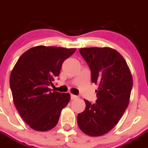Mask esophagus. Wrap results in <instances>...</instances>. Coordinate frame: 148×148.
Segmentation results:
<instances>
[{"label":"esophagus","mask_w":148,"mask_h":148,"mask_svg":"<svg viewBox=\"0 0 148 148\" xmlns=\"http://www.w3.org/2000/svg\"><path fill=\"white\" fill-rule=\"evenodd\" d=\"M77 98V96L74 95H71V100H75V99Z\"/></svg>","instance_id":"34e87169"}]
</instances>
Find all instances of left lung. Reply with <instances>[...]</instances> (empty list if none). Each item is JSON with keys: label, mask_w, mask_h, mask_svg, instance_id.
Returning <instances> with one entry per match:
<instances>
[{"label": "left lung", "mask_w": 148, "mask_h": 148, "mask_svg": "<svg viewBox=\"0 0 148 148\" xmlns=\"http://www.w3.org/2000/svg\"><path fill=\"white\" fill-rule=\"evenodd\" d=\"M79 53L91 71L92 83L98 84L97 99H84L86 108L77 116L80 130L93 137L112 130L125 112L130 102L133 80L122 56L110 48H85Z\"/></svg>", "instance_id": "1"}]
</instances>
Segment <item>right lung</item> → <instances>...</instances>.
<instances>
[{
    "instance_id": "add662e5",
    "label": "right lung",
    "mask_w": 148,
    "mask_h": 148,
    "mask_svg": "<svg viewBox=\"0 0 148 148\" xmlns=\"http://www.w3.org/2000/svg\"><path fill=\"white\" fill-rule=\"evenodd\" d=\"M76 48L39 45L20 56L10 76L14 105L24 121L36 131L56 126L61 111L70 100L69 93L52 91L53 82Z\"/></svg>"
}]
</instances>
